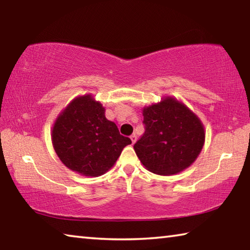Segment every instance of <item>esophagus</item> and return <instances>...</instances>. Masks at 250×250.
<instances>
[{
    "label": "esophagus",
    "mask_w": 250,
    "mask_h": 250,
    "mask_svg": "<svg viewBox=\"0 0 250 250\" xmlns=\"http://www.w3.org/2000/svg\"><path fill=\"white\" fill-rule=\"evenodd\" d=\"M130 139H131V141H132V143H135V141H137V135H135V134L133 133V134L130 137Z\"/></svg>",
    "instance_id": "esophagus-1"
}]
</instances>
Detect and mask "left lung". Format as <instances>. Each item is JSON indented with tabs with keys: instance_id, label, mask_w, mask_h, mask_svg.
<instances>
[{
	"instance_id": "obj_1",
	"label": "left lung",
	"mask_w": 250,
	"mask_h": 250,
	"mask_svg": "<svg viewBox=\"0 0 250 250\" xmlns=\"http://www.w3.org/2000/svg\"><path fill=\"white\" fill-rule=\"evenodd\" d=\"M143 124L146 131L133 149L146 170L155 174L173 175L185 170L204 146L201 120L172 97L143 108Z\"/></svg>"
}]
</instances>
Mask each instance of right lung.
I'll return each instance as SVG.
<instances>
[{
	"mask_svg": "<svg viewBox=\"0 0 250 250\" xmlns=\"http://www.w3.org/2000/svg\"><path fill=\"white\" fill-rule=\"evenodd\" d=\"M52 141L67 167L92 177L109 171L124 147L131 145L91 95L77 97L62 110L54 124Z\"/></svg>",
	"mask_w": 250,
	"mask_h": 250,
	"instance_id": "1",
	"label": "right lung"
}]
</instances>
